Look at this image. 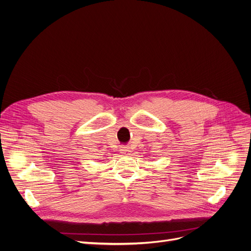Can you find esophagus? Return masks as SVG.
<instances>
[{
  "label": "esophagus",
  "instance_id": "1",
  "mask_svg": "<svg viewBox=\"0 0 251 251\" xmlns=\"http://www.w3.org/2000/svg\"><path fill=\"white\" fill-rule=\"evenodd\" d=\"M130 151H129V148L128 147H123L122 148V153L124 154H128Z\"/></svg>",
  "mask_w": 251,
  "mask_h": 251
}]
</instances>
